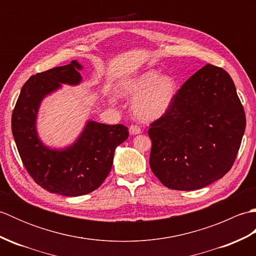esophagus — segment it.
<instances>
[{"label":"esophagus","instance_id":"obj_1","mask_svg":"<svg viewBox=\"0 0 256 256\" xmlns=\"http://www.w3.org/2000/svg\"><path fill=\"white\" fill-rule=\"evenodd\" d=\"M128 131L131 135H138L140 133H142V130H140L138 125H131L128 128Z\"/></svg>","mask_w":256,"mask_h":256}]
</instances>
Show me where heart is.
Wrapping results in <instances>:
<instances>
[{"label":"heart","mask_w":256,"mask_h":256,"mask_svg":"<svg viewBox=\"0 0 256 256\" xmlns=\"http://www.w3.org/2000/svg\"><path fill=\"white\" fill-rule=\"evenodd\" d=\"M178 91L172 76H160L157 70H148L122 81L118 94L135 98L132 102L133 116L142 122H153L170 111Z\"/></svg>","instance_id":"b5f03b06"}]
</instances>
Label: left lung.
<instances>
[{"mask_svg": "<svg viewBox=\"0 0 256 256\" xmlns=\"http://www.w3.org/2000/svg\"><path fill=\"white\" fill-rule=\"evenodd\" d=\"M244 131L246 113L230 74L206 64L150 124V170L170 189L204 188L231 170Z\"/></svg>", "mask_w": 256, "mask_h": 256, "instance_id": "1", "label": "left lung"}]
</instances>
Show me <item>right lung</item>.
<instances>
[{"label": "right lung", "instance_id": "1", "mask_svg": "<svg viewBox=\"0 0 256 256\" xmlns=\"http://www.w3.org/2000/svg\"><path fill=\"white\" fill-rule=\"evenodd\" d=\"M82 66L69 64L36 74L20 90L12 114V133L22 162L42 188L68 197L86 194L101 186L110 172L114 150L128 138L122 124L88 121L76 142L62 150L50 148L38 138L36 118L42 99L62 84L77 86Z\"/></svg>", "mask_w": 256, "mask_h": 256}]
</instances>
